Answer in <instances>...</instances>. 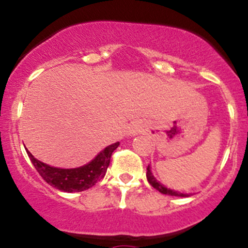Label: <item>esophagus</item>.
Wrapping results in <instances>:
<instances>
[{
	"instance_id": "esophagus-1",
	"label": "esophagus",
	"mask_w": 248,
	"mask_h": 248,
	"mask_svg": "<svg viewBox=\"0 0 248 248\" xmlns=\"http://www.w3.org/2000/svg\"><path fill=\"white\" fill-rule=\"evenodd\" d=\"M136 133H137V129L132 128V134H136Z\"/></svg>"
}]
</instances>
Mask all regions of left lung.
<instances>
[{"mask_svg":"<svg viewBox=\"0 0 248 248\" xmlns=\"http://www.w3.org/2000/svg\"><path fill=\"white\" fill-rule=\"evenodd\" d=\"M146 177H147V181H149V184L151 185L154 188H156L157 191L161 192V193L168 194V196H175V197H189V194H184V193H180V192L172 191V189L167 188V187H164L163 185H161L159 182H157V180L155 179L151 170H150V166H147V168H146Z\"/></svg>","mask_w":248,"mask_h":248,"instance_id":"8db88e82","label":"left lung"}]
</instances>
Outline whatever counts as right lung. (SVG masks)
Segmentation results:
<instances>
[{
  "mask_svg": "<svg viewBox=\"0 0 248 248\" xmlns=\"http://www.w3.org/2000/svg\"><path fill=\"white\" fill-rule=\"evenodd\" d=\"M117 146H119V142L109 145L93 161L90 162L86 166L76 169L54 168L34 158L27 149L26 152L36 170L43 177L46 184L63 192H81L103 179L109 167L112 152L117 149Z\"/></svg>",
  "mask_w": 248,
  "mask_h": 248,
  "instance_id": "1",
  "label": "right lung"
}]
</instances>
